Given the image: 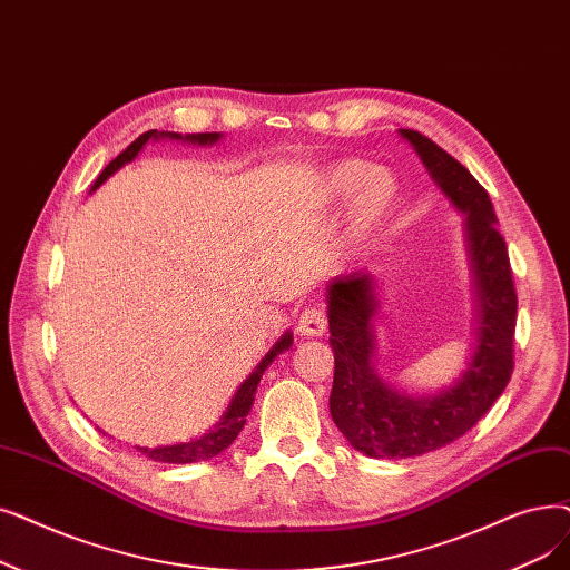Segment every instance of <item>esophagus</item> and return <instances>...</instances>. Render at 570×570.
I'll return each instance as SVG.
<instances>
[{
    "mask_svg": "<svg viewBox=\"0 0 570 570\" xmlns=\"http://www.w3.org/2000/svg\"><path fill=\"white\" fill-rule=\"evenodd\" d=\"M328 331V316L321 307H307L301 314L298 321V333L307 335V337H321Z\"/></svg>",
    "mask_w": 570,
    "mask_h": 570,
    "instance_id": "34e87169",
    "label": "esophagus"
}]
</instances>
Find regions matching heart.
<instances>
[{"mask_svg":"<svg viewBox=\"0 0 570 570\" xmlns=\"http://www.w3.org/2000/svg\"><path fill=\"white\" fill-rule=\"evenodd\" d=\"M350 224L356 235L375 233L399 205V181L386 169H373L363 160H350L335 167L331 193L344 197L354 193Z\"/></svg>","mask_w":570,"mask_h":570,"instance_id":"obj_1","label":"heart"}]
</instances>
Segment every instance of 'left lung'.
Returning <instances> with one entry per match:
<instances>
[{
    "label": "left lung",
    "instance_id": "1",
    "mask_svg": "<svg viewBox=\"0 0 570 570\" xmlns=\"http://www.w3.org/2000/svg\"><path fill=\"white\" fill-rule=\"evenodd\" d=\"M442 193L465 212L468 249L480 301L478 350L463 377L429 399L386 386L373 358V275L352 272L328 286V324L335 354L331 414L352 448L375 459H410L444 448L473 429L508 386L514 367L517 291L489 193L444 148L416 130H401Z\"/></svg>",
    "mask_w": 570,
    "mask_h": 570
}]
</instances>
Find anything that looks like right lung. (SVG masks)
<instances>
[{
    "mask_svg": "<svg viewBox=\"0 0 570 570\" xmlns=\"http://www.w3.org/2000/svg\"><path fill=\"white\" fill-rule=\"evenodd\" d=\"M158 137H171V139H186V141H193V144H214V141H218V132H197V135H186V137H181L179 132H158V130H148V132H144V135H139L126 151L122 154H118L105 169H102V175L97 177V181L92 184V190L97 188V186H102L114 171L118 169V167H122L126 163H130L141 148H144V144L148 141V139H158ZM291 342H293V337H291V333H286L275 346H272V350L265 354V358L256 365V370L254 373L246 377L244 382H242V386L237 389V393H235V399H233V403L228 405V410H226V414L220 416V422L209 431V433H205V435H200L197 440H190V442H179V444H167V448H154V450H148V448H137L141 454H146L148 459H154V461H163V463H193V461H205V459H212V456H216V454H220L224 452L226 448H230V444L235 442V438L239 435V431L244 429V424H246V414H249V410H252V405H254V393H256V389H258V382H261V377H263V373L267 370V365L277 358V354H282V352H286L288 346H291Z\"/></svg>",
    "mask_w": 570,
    "mask_h": 570,
    "instance_id": "right-lung-1",
    "label": "right lung"
}]
</instances>
